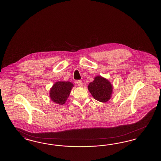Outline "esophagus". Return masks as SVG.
<instances>
[{
    "mask_svg": "<svg viewBox=\"0 0 161 161\" xmlns=\"http://www.w3.org/2000/svg\"><path fill=\"white\" fill-rule=\"evenodd\" d=\"M77 83L78 84V86H79L80 87H82L83 86V83L81 80L77 81Z\"/></svg>",
    "mask_w": 161,
    "mask_h": 161,
    "instance_id": "esophagus-1",
    "label": "esophagus"
}]
</instances>
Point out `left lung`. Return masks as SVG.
Listing matches in <instances>:
<instances>
[{
  "label": "left lung",
  "instance_id": "1",
  "mask_svg": "<svg viewBox=\"0 0 161 161\" xmlns=\"http://www.w3.org/2000/svg\"><path fill=\"white\" fill-rule=\"evenodd\" d=\"M88 90L95 100L106 103L112 97L113 86L107 79L101 76H97L89 84Z\"/></svg>",
  "mask_w": 161,
  "mask_h": 161
}]
</instances>
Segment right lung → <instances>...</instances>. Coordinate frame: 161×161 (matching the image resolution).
I'll return each instance as SVG.
<instances>
[{
  "mask_svg": "<svg viewBox=\"0 0 161 161\" xmlns=\"http://www.w3.org/2000/svg\"><path fill=\"white\" fill-rule=\"evenodd\" d=\"M73 87L74 84L69 81L56 82L50 89L51 100L59 105L64 104Z\"/></svg>",
  "mask_w": 161,
  "mask_h": 161,
  "instance_id": "obj_1",
  "label": "right lung"
}]
</instances>
